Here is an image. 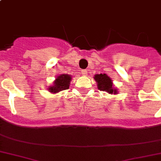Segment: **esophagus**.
I'll list each match as a JSON object with an SVG mask.
<instances>
[{
    "instance_id": "34e87169",
    "label": "esophagus",
    "mask_w": 161,
    "mask_h": 161,
    "mask_svg": "<svg viewBox=\"0 0 161 161\" xmlns=\"http://www.w3.org/2000/svg\"><path fill=\"white\" fill-rule=\"evenodd\" d=\"M81 73H82V75H86L88 72H87V70H86V69H82V70L81 71Z\"/></svg>"
}]
</instances>
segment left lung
I'll list each match as a JSON object with an SVG mask.
<instances>
[{"mask_svg": "<svg viewBox=\"0 0 161 161\" xmlns=\"http://www.w3.org/2000/svg\"><path fill=\"white\" fill-rule=\"evenodd\" d=\"M94 79L97 82V86L99 90L112 93V94L114 92V93L117 92L116 89L113 88V82H112L111 79L108 75H106L105 74L95 75Z\"/></svg>", "mask_w": 161, "mask_h": 161, "instance_id": "obj_1", "label": "left lung"}]
</instances>
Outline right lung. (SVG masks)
<instances>
[{"instance_id":"1","label":"right lung","mask_w":161,"mask_h":161,"mask_svg":"<svg viewBox=\"0 0 161 161\" xmlns=\"http://www.w3.org/2000/svg\"><path fill=\"white\" fill-rule=\"evenodd\" d=\"M71 78L68 75H61L57 78L54 82V85L49 87L50 92L57 93L61 91L66 90L69 88V82H70Z\"/></svg>"}]
</instances>
